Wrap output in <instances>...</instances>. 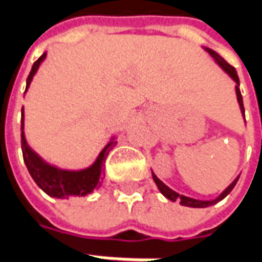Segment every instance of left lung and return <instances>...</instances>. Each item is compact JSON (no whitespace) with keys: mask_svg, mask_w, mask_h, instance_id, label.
Here are the masks:
<instances>
[{"mask_svg":"<svg viewBox=\"0 0 262 262\" xmlns=\"http://www.w3.org/2000/svg\"><path fill=\"white\" fill-rule=\"evenodd\" d=\"M208 50V53L213 57L216 61H217V64L222 67V69L225 70L227 74L230 75L233 80L236 81V94H237V101H238V105H240V109H242L243 115H244V105H243V97H242V92H240V88H238V85H240V80H238V75H237V71L236 69L233 67V66H230L227 61H226L222 56H219V54L216 53L214 50H212V49H206ZM246 116V115H244ZM153 180L154 182H156V185L159 187L160 192L163 193L165 198H168L170 201H172V202H176L177 199H180L181 201V205H184V206H189V208H206V206H210V205H214V203H217L219 201H222L223 198H226L229 193L231 192V189L234 188V185L237 184V181H238V177H237L234 181L231 182L229 187L226 188L223 192L220 193V196H217L216 199H213V201H198V199H193V198H188V196H184V195H180V193H177L176 191H172L171 188H168L167 185H165L164 182L161 181V180H159L157 177H156V174H153Z\"/></svg>","mask_w":262,"mask_h":262,"instance_id":"left-lung-1","label":"left lung"}]
</instances>
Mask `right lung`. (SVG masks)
Listing matches in <instances>:
<instances>
[{
  "instance_id": "add662e5",
  "label": "right lung",
  "mask_w": 262,
  "mask_h": 262,
  "mask_svg": "<svg viewBox=\"0 0 262 262\" xmlns=\"http://www.w3.org/2000/svg\"><path fill=\"white\" fill-rule=\"evenodd\" d=\"M46 57L43 53L39 59L33 63L28 80H26V90L31 84L33 75L39 69V66ZM25 90V91H26ZM20 144H22V154L25 161L26 168L29 174L36 182L37 187L53 198H69V196H84L86 193H91L94 189L101 187L103 177V164L106 156L114 147L116 142L108 143L102 151L98 156L97 161L85 170L81 171H64L56 168L53 165L46 164L33 150H32L25 140L24 135V108H22V135H20Z\"/></svg>"
}]
</instances>
